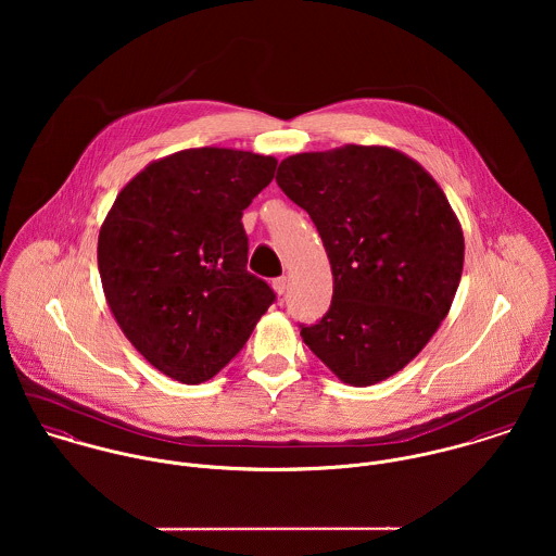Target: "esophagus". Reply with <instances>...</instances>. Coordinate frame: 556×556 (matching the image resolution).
<instances>
[{"mask_svg":"<svg viewBox=\"0 0 556 556\" xmlns=\"http://www.w3.org/2000/svg\"><path fill=\"white\" fill-rule=\"evenodd\" d=\"M271 287H274V291H276L278 295H285V293L289 291V278H287V276H280V278H276V280L271 282Z\"/></svg>","mask_w":556,"mask_h":556,"instance_id":"esophagus-1","label":"esophagus"}]
</instances>
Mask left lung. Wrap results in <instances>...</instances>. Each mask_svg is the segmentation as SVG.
Returning a JSON list of instances; mask_svg holds the SVG:
<instances>
[{
    "instance_id": "obj_1",
    "label": "left lung",
    "mask_w": 556,
    "mask_h": 556,
    "mask_svg": "<svg viewBox=\"0 0 556 556\" xmlns=\"http://www.w3.org/2000/svg\"><path fill=\"white\" fill-rule=\"evenodd\" d=\"M282 192L323 239L333 295L302 338L346 386L400 372L434 336L456 298L465 236L445 192L386 146H342L282 160Z\"/></svg>"
}]
</instances>
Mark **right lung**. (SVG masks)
Masks as SVG:
<instances>
[{"mask_svg":"<svg viewBox=\"0 0 556 556\" xmlns=\"http://www.w3.org/2000/svg\"><path fill=\"white\" fill-rule=\"evenodd\" d=\"M276 164L231 148L175 152L137 173L100 227L98 269L113 317L179 383L218 375L274 302L245 269L241 214Z\"/></svg>","mask_w":556,"mask_h":556,"instance_id":"right-lung-1","label":"right lung"}]
</instances>
